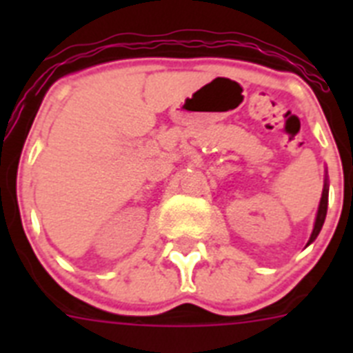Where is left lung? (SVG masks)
Here are the masks:
<instances>
[{
  "mask_svg": "<svg viewBox=\"0 0 353 353\" xmlns=\"http://www.w3.org/2000/svg\"><path fill=\"white\" fill-rule=\"evenodd\" d=\"M327 205H329V176H327V171H325V180H323L322 198H320V205H318L316 217H314L313 232H311L310 240H307V245L313 244L314 240H316L318 233L322 232V226H323V223H325V215H327Z\"/></svg>",
  "mask_w": 353,
  "mask_h": 353,
  "instance_id": "obj_1",
  "label": "left lung"
}]
</instances>
